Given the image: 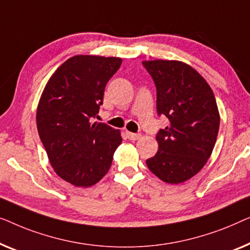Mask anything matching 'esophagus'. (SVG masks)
I'll return each mask as SVG.
<instances>
[{"label": "esophagus", "mask_w": 250, "mask_h": 250, "mask_svg": "<svg viewBox=\"0 0 250 250\" xmlns=\"http://www.w3.org/2000/svg\"><path fill=\"white\" fill-rule=\"evenodd\" d=\"M126 137H128L130 140H138L140 138V135L139 133H132V132L126 131Z\"/></svg>", "instance_id": "esophagus-1"}]
</instances>
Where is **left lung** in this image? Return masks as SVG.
<instances>
[{
	"label": "left lung",
	"instance_id": "left-lung-1",
	"mask_svg": "<svg viewBox=\"0 0 250 250\" xmlns=\"http://www.w3.org/2000/svg\"><path fill=\"white\" fill-rule=\"evenodd\" d=\"M143 64L155 83L157 113L168 119L156 136L159 150L146 164L162 181L181 184L198 173L213 152L220 126L215 96L184 62L153 60Z\"/></svg>",
	"mask_w": 250,
	"mask_h": 250
}]
</instances>
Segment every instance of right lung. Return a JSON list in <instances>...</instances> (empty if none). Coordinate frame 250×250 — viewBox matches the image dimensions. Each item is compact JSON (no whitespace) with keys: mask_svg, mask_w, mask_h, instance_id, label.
<instances>
[{"mask_svg":"<svg viewBox=\"0 0 250 250\" xmlns=\"http://www.w3.org/2000/svg\"><path fill=\"white\" fill-rule=\"evenodd\" d=\"M120 58L76 55L56 69L42 93L36 124L55 173L76 187L97 184L110 170L122 142L112 126L94 122L104 89Z\"/></svg>","mask_w":250,"mask_h":250,"instance_id":"obj_1","label":"right lung"}]
</instances>
